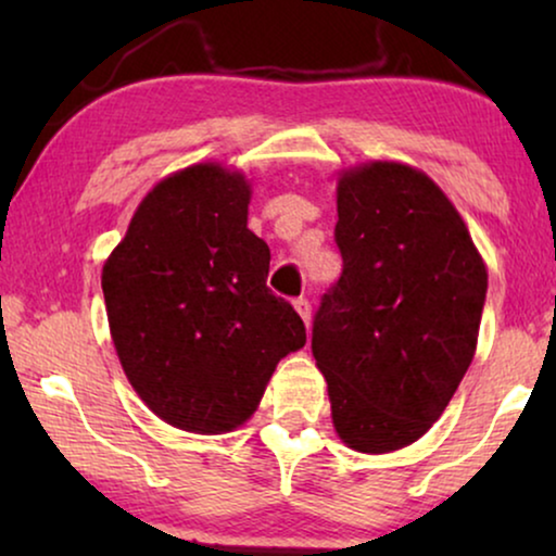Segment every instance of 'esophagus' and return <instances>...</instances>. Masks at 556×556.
<instances>
[{
  "instance_id": "esophagus-1",
  "label": "esophagus",
  "mask_w": 556,
  "mask_h": 556,
  "mask_svg": "<svg viewBox=\"0 0 556 556\" xmlns=\"http://www.w3.org/2000/svg\"><path fill=\"white\" fill-rule=\"evenodd\" d=\"M293 306H295V311H299V316L303 318V324L311 326V303H308V299H295Z\"/></svg>"
}]
</instances>
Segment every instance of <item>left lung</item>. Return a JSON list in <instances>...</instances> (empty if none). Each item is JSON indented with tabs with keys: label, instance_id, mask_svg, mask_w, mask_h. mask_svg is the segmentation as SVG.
Masks as SVG:
<instances>
[{
	"label": "left lung",
	"instance_id": "1",
	"mask_svg": "<svg viewBox=\"0 0 556 556\" xmlns=\"http://www.w3.org/2000/svg\"><path fill=\"white\" fill-rule=\"evenodd\" d=\"M337 212L344 268L321 295L311 352L339 438L362 453L400 451L468 371L489 273L447 197L405 164L346 172Z\"/></svg>",
	"mask_w": 556,
	"mask_h": 556
}]
</instances>
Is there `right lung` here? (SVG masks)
Listing matches in <instances>:
<instances>
[{
	"mask_svg": "<svg viewBox=\"0 0 556 556\" xmlns=\"http://www.w3.org/2000/svg\"><path fill=\"white\" fill-rule=\"evenodd\" d=\"M242 174L197 164L159 181L103 265L113 346L154 415L230 432L255 413L286 354L306 344L291 303L265 286L270 250L248 230Z\"/></svg>",
	"mask_w": 556,
	"mask_h": 556,
	"instance_id": "add662e5",
	"label": "right lung"
}]
</instances>
